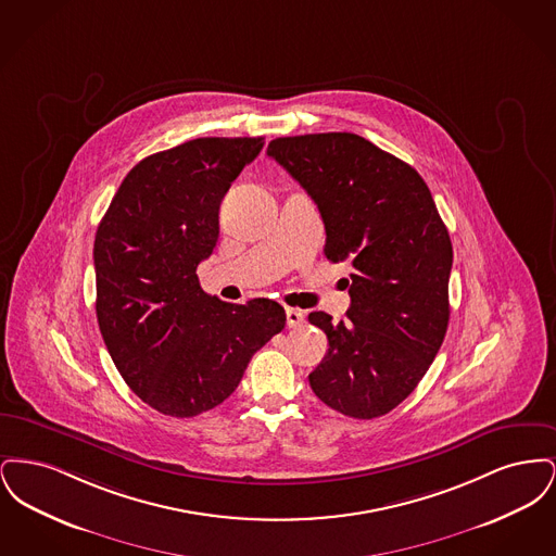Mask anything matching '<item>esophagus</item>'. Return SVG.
<instances>
[{"mask_svg": "<svg viewBox=\"0 0 556 556\" xmlns=\"http://www.w3.org/2000/svg\"><path fill=\"white\" fill-rule=\"evenodd\" d=\"M286 318H288V327H290V329H295V327H302V325H304V315H302V311H298V308H288V311H286Z\"/></svg>", "mask_w": 556, "mask_h": 556, "instance_id": "obj_1", "label": "esophagus"}]
</instances>
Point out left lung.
Segmentation results:
<instances>
[{
    "label": "left lung",
    "instance_id": "left-lung-1",
    "mask_svg": "<svg viewBox=\"0 0 556 556\" xmlns=\"http://www.w3.org/2000/svg\"><path fill=\"white\" fill-rule=\"evenodd\" d=\"M266 154L315 200L327 261L350 266L348 318L308 315L329 340L311 388L345 417H381L417 388L444 342L448 229L421 175L361 135L277 137Z\"/></svg>",
    "mask_w": 556,
    "mask_h": 556
}]
</instances>
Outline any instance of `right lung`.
Listing matches in <instances>:
<instances>
[{
    "instance_id": "obj_1",
    "label": "right lung",
    "mask_w": 556,
    "mask_h": 556,
    "mask_svg": "<svg viewBox=\"0 0 556 556\" xmlns=\"http://www.w3.org/2000/svg\"><path fill=\"white\" fill-rule=\"evenodd\" d=\"M263 137H200L135 164L93 243L96 313L127 386L189 419L231 396L256 350L286 327L268 298L223 302L195 268L218 239V208Z\"/></svg>"
}]
</instances>
